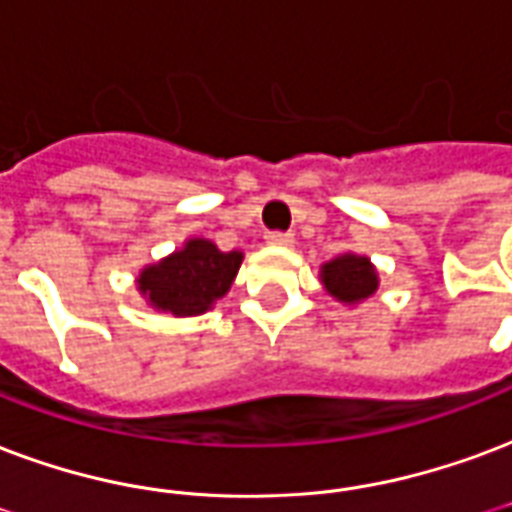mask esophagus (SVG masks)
Masks as SVG:
<instances>
[{
  "label": "esophagus",
  "mask_w": 512,
  "mask_h": 512,
  "mask_svg": "<svg viewBox=\"0 0 512 512\" xmlns=\"http://www.w3.org/2000/svg\"><path fill=\"white\" fill-rule=\"evenodd\" d=\"M266 241L274 246H290L295 241V236L293 233H282V230H271V233H266Z\"/></svg>",
  "instance_id": "obj_1"
}]
</instances>
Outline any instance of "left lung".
Instances as JSON below:
<instances>
[{"label":"left lung","mask_w":512,"mask_h":512,"mask_svg":"<svg viewBox=\"0 0 512 512\" xmlns=\"http://www.w3.org/2000/svg\"><path fill=\"white\" fill-rule=\"evenodd\" d=\"M325 290L344 304H358L377 290V271L369 257L342 255L323 266Z\"/></svg>","instance_id":"left-lung-1"}]
</instances>
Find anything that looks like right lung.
<instances>
[{"label":"right lung","mask_w":512,"mask_h":512,"mask_svg":"<svg viewBox=\"0 0 512 512\" xmlns=\"http://www.w3.org/2000/svg\"><path fill=\"white\" fill-rule=\"evenodd\" d=\"M241 257V252H222L206 238H195L157 266L143 268L138 290L162 312L203 314L230 290Z\"/></svg>","instance_id":"right-lung-1"}]
</instances>
